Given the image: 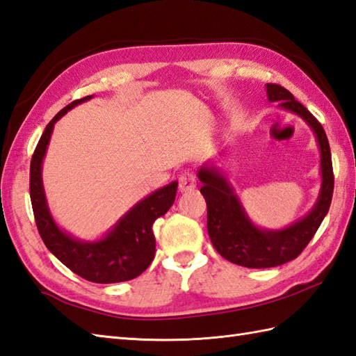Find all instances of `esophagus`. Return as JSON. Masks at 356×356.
Masks as SVG:
<instances>
[{
  "label": "esophagus",
  "instance_id": "obj_1",
  "mask_svg": "<svg viewBox=\"0 0 356 356\" xmlns=\"http://www.w3.org/2000/svg\"><path fill=\"white\" fill-rule=\"evenodd\" d=\"M178 187L181 192H187V191H192V188H195L196 187V177L193 175V172L186 170L181 173L178 178Z\"/></svg>",
  "mask_w": 356,
  "mask_h": 356
}]
</instances>
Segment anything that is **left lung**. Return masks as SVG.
<instances>
[{
  "label": "left lung",
  "instance_id": "left-lung-1",
  "mask_svg": "<svg viewBox=\"0 0 356 356\" xmlns=\"http://www.w3.org/2000/svg\"><path fill=\"white\" fill-rule=\"evenodd\" d=\"M270 102L297 114L311 126L320 149L321 187L317 202L302 219L282 230H265L248 218L230 181L216 165L204 164L198 170L201 193L207 202V230L213 247L228 262L247 268H271L294 260L314 238L327 215L334 193V170L326 132L307 109L280 85L266 83Z\"/></svg>",
  "mask_w": 356,
  "mask_h": 356
}]
</instances>
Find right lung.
<instances>
[{"instance_id":"obj_1","label":"right lung","mask_w":356,"mask_h":356,"mask_svg":"<svg viewBox=\"0 0 356 356\" xmlns=\"http://www.w3.org/2000/svg\"><path fill=\"white\" fill-rule=\"evenodd\" d=\"M92 99L71 102L51 118L39 138L30 163V200L38 232L54 256L82 279L94 283H118L136 279L151 265L155 254L152 225L168 211L177 196L178 181H172L138 201L97 241H81L64 232L53 219L42 184V161L56 123L70 109Z\"/></svg>"}]
</instances>
